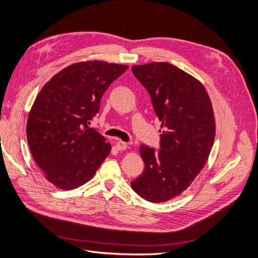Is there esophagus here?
Segmentation results:
<instances>
[{
	"mask_svg": "<svg viewBox=\"0 0 258 258\" xmlns=\"http://www.w3.org/2000/svg\"><path fill=\"white\" fill-rule=\"evenodd\" d=\"M127 147H128V144L126 143V142H122V141H118L116 143V148L118 151H124V150H127Z\"/></svg>",
	"mask_w": 258,
	"mask_h": 258,
	"instance_id": "1",
	"label": "esophagus"
}]
</instances>
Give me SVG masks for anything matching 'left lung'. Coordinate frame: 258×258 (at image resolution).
<instances>
[{"label":"left lung","instance_id":"1","mask_svg":"<svg viewBox=\"0 0 258 258\" xmlns=\"http://www.w3.org/2000/svg\"><path fill=\"white\" fill-rule=\"evenodd\" d=\"M131 69L161 121V148L140 146L145 168L131 187L158 204L182 194L205 167L215 138L213 106L205 86L173 64L153 62Z\"/></svg>","mask_w":258,"mask_h":258}]
</instances>
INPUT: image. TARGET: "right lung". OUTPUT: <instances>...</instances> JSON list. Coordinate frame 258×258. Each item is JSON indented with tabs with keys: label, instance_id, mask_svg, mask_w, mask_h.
<instances>
[{
	"label": "right lung",
	"instance_id": "obj_1",
	"mask_svg": "<svg viewBox=\"0 0 258 258\" xmlns=\"http://www.w3.org/2000/svg\"><path fill=\"white\" fill-rule=\"evenodd\" d=\"M128 66L83 61L61 70L44 85L31 107L27 140L46 179L60 189L87 183L111 153V144L90 128L104 91Z\"/></svg>",
	"mask_w": 258,
	"mask_h": 258
}]
</instances>
